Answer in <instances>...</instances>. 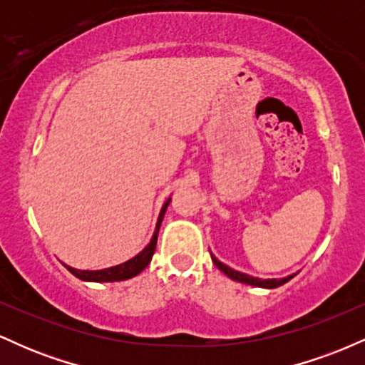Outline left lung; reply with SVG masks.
<instances>
[{"instance_id":"1","label":"left lung","mask_w":365,"mask_h":365,"mask_svg":"<svg viewBox=\"0 0 365 365\" xmlns=\"http://www.w3.org/2000/svg\"><path fill=\"white\" fill-rule=\"evenodd\" d=\"M211 259L212 262L216 264V267L220 271H223V273L228 276V278H232L233 282H240V283H245V284H252V287H259V288H278L287 282H290L295 274H290V276H284V278H267V279H262V278H257V276H250V274H245V273H240V271H235L233 267L226 266L221 261H217V257L215 254H211Z\"/></svg>"}]
</instances>
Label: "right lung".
Returning <instances> with one entry per match:
<instances>
[{"mask_svg":"<svg viewBox=\"0 0 365 365\" xmlns=\"http://www.w3.org/2000/svg\"><path fill=\"white\" fill-rule=\"evenodd\" d=\"M170 200H171V197H170L168 200H166L165 204H163L161 211H159L156 230H154V235H153V238H150V242L144 247V249L140 250L139 254L133 255L132 259H128V261H125V262H121V264H116V266L106 267V269H98V271L75 269V267L66 266V264H65V267L73 276H77L78 279H82V282H94V283L123 282V279H130V278H133V276H137L139 273H142V271H144L145 267L149 266L150 259H153V255H154V250H156L159 226H161V221H163V217H165L166 209H168Z\"/></svg>","mask_w":365,"mask_h":365,"instance_id":"obj_1","label":"right lung"}]
</instances>
